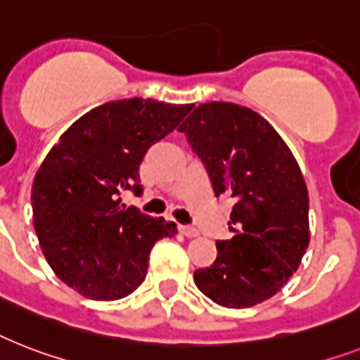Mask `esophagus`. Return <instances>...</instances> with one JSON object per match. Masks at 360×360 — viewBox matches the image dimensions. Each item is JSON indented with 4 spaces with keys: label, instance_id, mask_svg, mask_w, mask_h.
Masks as SVG:
<instances>
[{
    "label": "esophagus",
    "instance_id": "esophagus-1",
    "mask_svg": "<svg viewBox=\"0 0 360 360\" xmlns=\"http://www.w3.org/2000/svg\"><path fill=\"white\" fill-rule=\"evenodd\" d=\"M180 233L187 239H195V237H200V231L195 230V228H189V226H180Z\"/></svg>",
    "mask_w": 360,
    "mask_h": 360
}]
</instances>
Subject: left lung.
I'll list each match as a JSON object with an SVG mask.
<instances>
[{
	"label": "left lung",
	"mask_w": 360,
	"mask_h": 360,
	"mask_svg": "<svg viewBox=\"0 0 360 360\" xmlns=\"http://www.w3.org/2000/svg\"><path fill=\"white\" fill-rule=\"evenodd\" d=\"M206 163L217 197L233 198L231 239L195 270V285L217 305L246 309L272 298L298 270L309 246L304 174L274 127L233 103L198 105L180 127Z\"/></svg>",
	"instance_id": "8db88e82"
}]
</instances>
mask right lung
<instances>
[{
	"instance_id": "add662e5",
	"label": "right lung",
	"mask_w": 360,
	"mask_h": 360,
	"mask_svg": "<svg viewBox=\"0 0 360 360\" xmlns=\"http://www.w3.org/2000/svg\"><path fill=\"white\" fill-rule=\"evenodd\" d=\"M193 105L121 99L86 112L47 153L32 182V222L41 254L68 287L97 302L129 296L143 283L156 240L176 224L121 206L141 193L148 147L173 132Z\"/></svg>"
}]
</instances>
